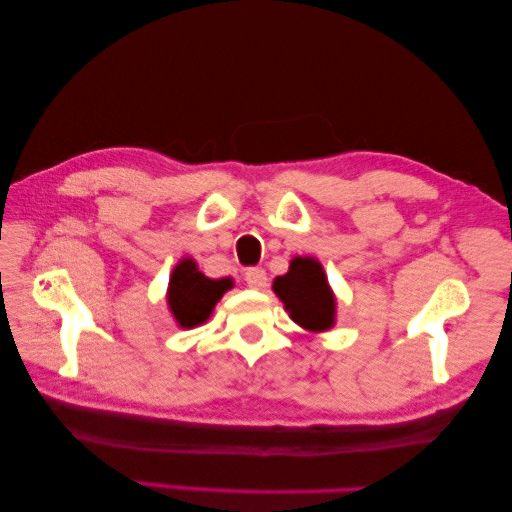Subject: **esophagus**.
I'll use <instances>...</instances> for the list:
<instances>
[{"label": "esophagus", "instance_id": "34e87169", "mask_svg": "<svg viewBox=\"0 0 512 512\" xmlns=\"http://www.w3.org/2000/svg\"><path fill=\"white\" fill-rule=\"evenodd\" d=\"M245 281L251 290H263L267 286V274L261 267H249L245 272Z\"/></svg>", "mask_w": 512, "mask_h": 512}]
</instances>
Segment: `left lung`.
<instances>
[{
  "instance_id": "obj_1",
  "label": "left lung",
  "mask_w": 512,
  "mask_h": 512,
  "mask_svg": "<svg viewBox=\"0 0 512 512\" xmlns=\"http://www.w3.org/2000/svg\"><path fill=\"white\" fill-rule=\"evenodd\" d=\"M274 295L283 301L290 320L311 333H324L335 326L338 301L329 286L322 263L313 256H295L288 272L276 276Z\"/></svg>"
}]
</instances>
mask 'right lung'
<instances>
[{
	"mask_svg": "<svg viewBox=\"0 0 512 512\" xmlns=\"http://www.w3.org/2000/svg\"><path fill=\"white\" fill-rule=\"evenodd\" d=\"M231 288V276H226V279H208V276L199 272L197 261L186 256L174 265L170 274V283H167L165 292L167 311H170L172 320L181 329H195V326L204 324L213 315L215 304Z\"/></svg>",
	"mask_w": 512,
	"mask_h": 512,
	"instance_id": "add662e5",
	"label": "right lung"
}]
</instances>
